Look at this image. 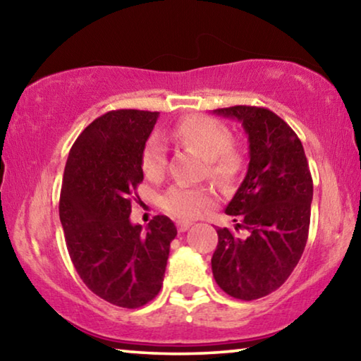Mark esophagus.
Masks as SVG:
<instances>
[{
  "mask_svg": "<svg viewBox=\"0 0 361 361\" xmlns=\"http://www.w3.org/2000/svg\"><path fill=\"white\" fill-rule=\"evenodd\" d=\"M191 224L192 223H189V221H178V223H176V229H178L180 232H185V231L191 228Z\"/></svg>",
  "mask_w": 361,
  "mask_h": 361,
  "instance_id": "1",
  "label": "esophagus"
}]
</instances>
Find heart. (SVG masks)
I'll use <instances>...</instances> for the list:
<instances>
[{
  "mask_svg": "<svg viewBox=\"0 0 361 361\" xmlns=\"http://www.w3.org/2000/svg\"><path fill=\"white\" fill-rule=\"evenodd\" d=\"M172 138L186 148L197 151L205 159L207 173L224 188L239 180L245 167V149L232 142L228 126L212 116L194 114L180 119L172 129ZM166 148L156 137L146 142L142 151V170L151 180L166 172ZM212 189L175 183L161 195V207L169 215L189 219L197 216L212 200Z\"/></svg>",
  "mask_w": 361,
  "mask_h": 361,
  "instance_id": "obj_1",
  "label": "heart"
}]
</instances>
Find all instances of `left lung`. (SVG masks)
I'll return each instance as SVG.
<instances>
[{"label":"left lung","instance_id":"left-lung-1","mask_svg":"<svg viewBox=\"0 0 361 361\" xmlns=\"http://www.w3.org/2000/svg\"><path fill=\"white\" fill-rule=\"evenodd\" d=\"M213 113L242 122L250 164L224 210L234 218V231L216 229L212 271L224 293L253 301L280 288L301 259L314 183L301 140L271 109L237 105ZM240 230L246 234L239 235Z\"/></svg>","mask_w":361,"mask_h":361}]
</instances>
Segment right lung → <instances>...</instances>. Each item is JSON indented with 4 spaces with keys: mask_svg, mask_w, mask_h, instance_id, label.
<instances>
[{
    "mask_svg": "<svg viewBox=\"0 0 361 361\" xmlns=\"http://www.w3.org/2000/svg\"><path fill=\"white\" fill-rule=\"evenodd\" d=\"M157 116L116 109L90 122L71 146L60 191V221L78 276L97 296L126 309L161 291L176 235L166 215L152 218L146 232L129 218Z\"/></svg>",
    "mask_w": 361,
    "mask_h": 361,
    "instance_id": "obj_1",
    "label": "right lung"
}]
</instances>
